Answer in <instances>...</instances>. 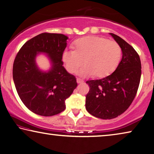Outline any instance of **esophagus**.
I'll list each match as a JSON object with an SVG mask.
<instances>
[{
    "label": "esophagus",
    "instance_id": "obj_1",
    "mask_svg": "<svg viewBox=\"0 0 154 154\" xmlns=\"http://www.w3.org/2000/svg\"><path fill=\"white\" fill-rule=\"evenodd\" d=\"M77 84H83L84 82V81L82 79H79V78H77Z\"/></svg>",
    "mask_w": 154,
    "mask_h": 154
}]
</instances>
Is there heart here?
Instances as JSON below:
<instances>
[{
  "label": "heart",
  "instance_id": "b5f03b06",
  "mask_svg": "<svg viewBox=\"0 0 154 154\" xmlns=\"http://www.w3.org/2000/svg\"><path fill=\"white\" fill-rule=\"evenodd\" d=\"M75 50L65 49L62 61L70 73L75 72L84 63L77 75L82 77L96 75L108 76L116 69L121 57V48L114 41L99 36L90 35L79 39L75 44Z\"/></svg>",
  "mask_w": 154,
  "mask_h": 154
}]
</instances>
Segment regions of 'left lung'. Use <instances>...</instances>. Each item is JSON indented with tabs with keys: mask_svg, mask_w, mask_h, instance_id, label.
<instances>
[{
	"mask_svg": "<svg viewBox=\"0 0 154 154\" xmlns=\"http://www.w3.org/2000/svg\"><path fill=\"white\" fill-rule=\"evenodd\" d=\"M109 34L121 46V61L109 76L86 82L90 90L86 97V108L92 116L102 119L116 118L130 107L141 77L140 60L136 51L119 36Z\"/></svg>",
	"mask_w": 154,
	"mask_h": 154,
	"instance_id": "left-lung-1",
	"label": "left lung"
}]
</instances>
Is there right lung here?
<instances>
[{
    "instance_id": "add662e5",
    "label": "right lung",
    "mask_w": 154,
    "mask_h": 154,
    "mask_svg": "<svg viewBox=\"0 0 154 154\" xmlns=\"http://www.w3.org/2000/svg\"><path fill=\"white\" fill-rule=\"evenodd\" d=\"M68 39L64 34H39L24 43L14 60L17 92L24 106L38 115L51 116L64 111L66 99L77 86L76 78L66 71L62 61ZM42 53L51 64L46 72L36 63V57Z\"/></svg>"
}]
</instances>
